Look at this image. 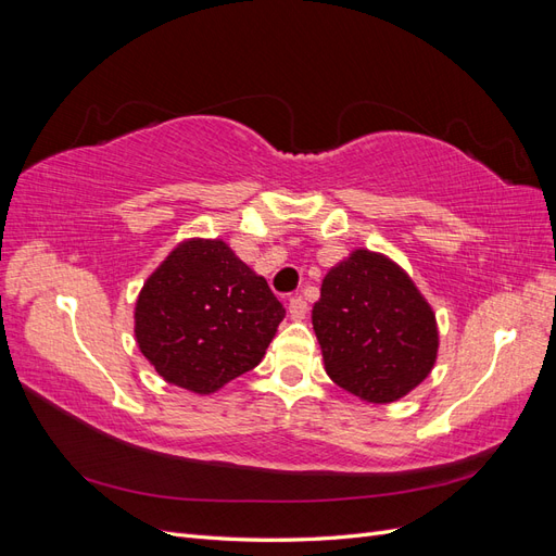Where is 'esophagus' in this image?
Returning a JSON list of instances; mask_svg holds the SVG:
<instances>
[{"label": "esophagus", "mask_w": 556, "mask_h": 556, "mask_svg": "<svg viewBox=\"0 0 556 556\" xmlns=\"http://www.w3.org/2000/svg\"><path fill=\"white\" fill-rule=\"evenodd\" d=\"M288 313H290V317H292V319H296V323H301V319H304V317H306V313H308L306 301L301 299V296H292V299H290V304H288Z\"/></svg>", "instance_id": "esophagus-1"}]
</instances>
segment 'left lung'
I'll return each instance as SVG.
<instances>
[{
	"label": "left lung",
	"instance_id": "1",
	"mask_svg": "<svg viewBox=\"0 0 556 556\" xmlns=\"http://www.w3.org/2000/svg\"><path fill=\"white\" fill-rule=\"evenodd\" d=\"M313 329L327 376L374 406L410 394L439 359L431 304L406 268L366 248L327 271Z\"/></svg>",
	"mask_w": 556,
	"mask_h": 556
}]
</instances>
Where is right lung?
Segmentation results:
<instances>
[{"label":"right lung","mask_w":556,"mask_h":556,"mask_svg":"<svg viewBox=\"0 0 556 556\" xmlns=\"http://www.w3.org/2000/svg\"><path fill=\"white\" fill-rule=\"evenodd\" d=\"M282 317L264 276L229 243L194 237L146 278L134 336L166 382L206 396L262 362Z\"/></svg>","instance_id":"obj_1"}]
</instances>
